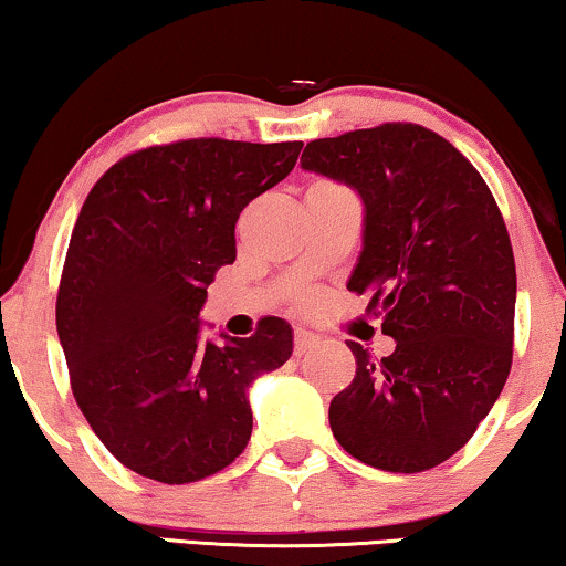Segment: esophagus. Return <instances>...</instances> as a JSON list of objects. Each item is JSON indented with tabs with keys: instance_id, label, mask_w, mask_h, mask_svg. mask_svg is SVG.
Wrapping results in <instances>:
<instances>
[{
	"instance_id": "obj_1",
	"label": "esophagus",
	"mask_w": 566,
	"mask_h": 566,
	"mask_svg": "<svg viewBox=\"0 0 566 566\" xmlns=\"http://www.w3.org/2000/svg\"><path fill=\"white\" fill-rule=\"evenodd\" d=\"M316 345H319V337H316L314 332H308L304 327H296V332H293V350H296V355L314 350Z\"/></svg>"
}]
</instances>
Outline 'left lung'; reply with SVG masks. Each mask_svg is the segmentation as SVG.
Returning a JSON list of instances; mask_svg holds the SVG:
<instances>
[{"mask_svg":"<svg viewBox=\"0 0 566 566\" xmlns=\"http://www.w3.org/2000/svg\"><path fill=\"white\" fill-rule=\"evenodd\" d=\"M301 167L363 200V250L347 291L397 347L347 343L355 378L329 428L353 459L394 474L438 467L490 415L513 363L515 258L474 165L443 136L384 123L316 138Z\"/></svg>","mask_w":566,"mask_h":566,"instance_id":"left-lung-1","label":"left lung"}]
</instances>
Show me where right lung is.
I'll list each match as a JSON object with an SVG mask.
<instances>
[{
    "label": "right lung",
    "instance_id": "1",
    "mask_svg": "<svg viewBox=\"0 0 566 566\" xmlns=\"http://www.w3.org/2000/svg\"><path fill=\"white\" fill-rule=\"evenodd\" d=\"M301 142L190 138L113 165L84 200L56 298L72 391L103 446L165 484L227 469L252 436L250 386L293 353L289 322L200 337L242 208L289 177Z\"/></svg>",
    "mask_w": 566,
    "mask_h": 566
}]
</instances>
